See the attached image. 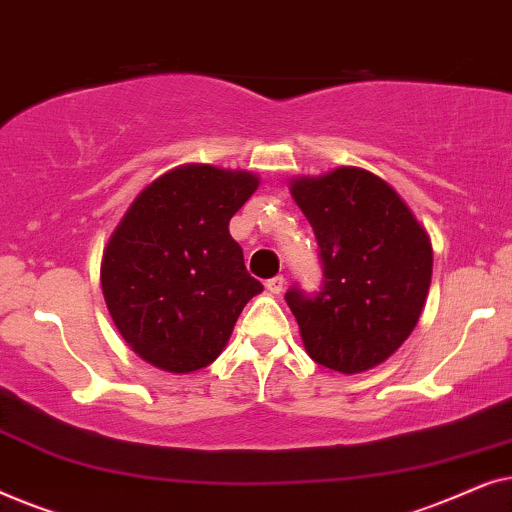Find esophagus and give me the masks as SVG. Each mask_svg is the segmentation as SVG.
Returning a JSON list of instances; mask_svg holds the SVG:
<instances>
[{
  "label": "esophagus",
  "instance_id": "1",
  "mask_svg": "<svg viewBox=\"0 0 512 512\" xmlns=\"http://www.w3.org/2000/svg\"><path fill=\"white\" fill-rule=\"evenodd\" d=\"M284 284H286V279L282 275H277V277H270L268 282H265V289H268L270 293H275V296H279V293L284 291Z\"/></svg>",
  "mask_w": 512,
  "mask_h": 512
}]
</instances>
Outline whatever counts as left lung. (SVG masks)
Returning a JSON list of instances; mask_svg holds the SVG:
<instances>
[{
    "mask_svg": "<svg viewBox=\"0 0 512 512\" xmlns=\"http://www.w3.org/2000/svg\"><path fill=\"white\" fill-rule=\"evenodd\" d=\"M319 244L321 286H291L286 305L312 361L361 373L408 340L431 284L426 230L387 181L356 167L291 186Z\"/></svg>",
    "mask_w": 512,
    "mask_h": 512,
    "instance_id": "1",
    "label": "left lung"
}]
</instances>
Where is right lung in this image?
I'll return each mask as SVG.
<instances>
[{
	"mask_svg": "<svg viewBox=\"0 0 512 512\" xmlns=\"http://www.w3.org/2000/svg\"><path fill=\"white\" fill-rule=\"evenodd\" d=\"M258 188L249 172L179 167L132 202L102 258V293L125 342L153 366L212 363L263 284L228 223Z\"/></svg>",
	"mask_w": 512,
	"mask_h": 512,
	"instance_id": "obj_1",
	"label": "right lung"
}]
</instances>
